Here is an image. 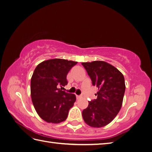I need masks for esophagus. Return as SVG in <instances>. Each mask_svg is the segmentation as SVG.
Listing matches in <instances>:
<instances>
[{"label": "esophagus", "instance_id": "obj_1", "mask_svg": "<svg viewBox=\"0 0 152 152\" xmlns=\"http://www.w3.org/2000/svg\"><path fill=\"white\" fill-rule=\"evenodd\" d=\"M76 97H77V99H80L82 98V96L81 95H76Z\"/></svg>", "mask_w": 152, "mask_h": 152}]
</instances>
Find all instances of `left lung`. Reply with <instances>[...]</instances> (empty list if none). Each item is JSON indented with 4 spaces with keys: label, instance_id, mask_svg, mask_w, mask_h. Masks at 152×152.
<instances>
[{
    "label": "left lung",
    "instance_id": "8db88e82",
    "mask_svg": "<svg viewBox=\"0 0 152 152\" xmlns=\"http://www.w3.org/2000/svg\"><path fill=\"white\" fill-rule=\"evenodd\" d=\"M92 80L98 87L97 98L89 102L82 111L85 122L93 127H102L111 122L121 108L126 90L122 73L102 61L82 63Z\"/></svg>",
    "mask_w": 152,
    "mask_h": 152
}]
</instances>
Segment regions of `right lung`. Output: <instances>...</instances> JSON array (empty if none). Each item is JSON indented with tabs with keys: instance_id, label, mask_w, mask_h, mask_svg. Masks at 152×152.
Instances as JSON below:
<instances>
[{
	"instance_id": "right-lung-1",
	"label": "right lung",
	"mask_w": 152,
	"mask_h": 152,
	"mask_svg": "<svg viewBox=\"0 0 152 152\" xmlns=\"http://www.w3.org/2000/svg\"><path fill=\"white\" fill-rule=\"evenodd\" d=\"M77 63L53 59L40 63L35 68L31 79V98L37 113L45 122L58 124L66 119L76 96L59 87L67 85L68 73Z\"/></svg>"
}]
</instances>
